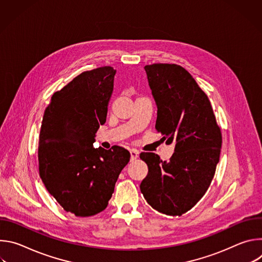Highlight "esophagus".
I'll list each match as a JSON object with an SVG mask.
<instances>
[{
    "mask_svg": "<svg viewBox=\"0 0 262 262\" xmlns=\"http://www.w3.org/2000/svg\"><path fill=\"white\" fill-rule=\"evenodd\" d=\"M139 157V151L137 150V149H132L130 150V160L132 161H135L137 160Z\"/></svg>",
    "mask_w": 262,
    "mask_h": 262,
    "instance_id": "obj_1",
    "label": "esophagus"
}]
</instances>
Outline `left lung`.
<instances>
[{"mask_svg": "<svg viewBox=\"0 0 262 262\" xmlns=\"http://www.w3.org/2000/svg\"><path fill=\"white\" fill-rule=\"evenodd\" d=\"M158 105L156 129L174 154L163 162L142 152L148 174L140 189L147 203L167 215H181L208 190L220 160L222 133L210 101L188 70L176 64L144 67Z\"/></svg>", "mask_w": 262, "mask_h": 262, "instance_id": "obj_1", "label": "left lung"}]
</instances>
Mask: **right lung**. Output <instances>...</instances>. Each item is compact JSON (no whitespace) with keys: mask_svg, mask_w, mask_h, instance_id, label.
<instances>
[{"mask_svg":"<svg viewBox=\"0 0 262 262\" xmlns=\"http://www.w3.org/2000/svg\"><path fill=\"white\" fill-rule=\"evenodd\" d=\"M116 70L102 66L79 74L55 92L42 118L38 164L49 193L67 212L94 215L107 206L130 154L92 147L104 124Z\"/></svg>","mask_w":262,"mask_h":262,"instance_id":"right-lung-1","label":"right lung"}]
</instances>
